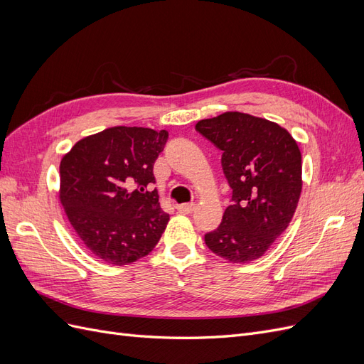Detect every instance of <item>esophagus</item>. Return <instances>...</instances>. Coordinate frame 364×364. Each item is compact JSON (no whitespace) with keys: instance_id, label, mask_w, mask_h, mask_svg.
Here are the masks:
<instances>
[{"instance_id":"34e87169","label":"esophagus","mask_w":364,"mask_h":364,"mask_svg":"<svg viewBox=\"0 0 364 364\" xmlns=\"http://www.w3.org/2000/svg\"><path fill=\"white\" fill-rule=\"evenodd\" d=\"M196 209V205L194 203H182V205H178V211L181 214H191Z\"/></svg>"}]
</instances>
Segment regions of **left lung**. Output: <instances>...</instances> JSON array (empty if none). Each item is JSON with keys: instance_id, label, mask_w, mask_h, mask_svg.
Returning a JSON list of instances; mask_svg holds the SVG:
<instances>
[{"instance_id": "8db88e82", "label": "left lung", "mask_w": 364, "mask_h": 364, "mask_svg": "<svg viewBox=\"0 0 364 364\" xmlns=\"http://www.w3.org/2000/svg\"><path fill=\"white\" fill-rule=\"evenodd\" d=\"M196 130L223 151L232 205L205 243L228 262L261 258L294 215L302 191V156L279 124L243 112L200 119Z\"/></svg>"}]
</instances>
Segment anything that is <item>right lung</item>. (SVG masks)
Returning <instances> with one entry per match:
<instances>
[{
	"instance_id": "obj_1",
	"label": "right lung",
	"mask_w": 364,
	"mask_h": 364,
	"mask_svg": "<svg viewBox=\"0 0 364 364\" xmlns=\"http://www.w3.org/2000/svg\"><path fill=\"white\" fill-rule=\"evenodd\" d=\"M167 130L109 127L77 141L60 161L59 200L97 258L126 266L149 255L170 215L159 206L153 164Z\"/></svg>"
}]
</instances>
